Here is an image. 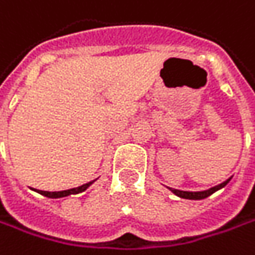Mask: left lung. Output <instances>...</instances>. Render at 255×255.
<instances>
[{
	"mask_svg": "<svg viewBox=\"0 0 255 255\" xmlns=\"http://www.w3.org/2000/svg\"><path fill=\"white\" fill-rule=\"evenodd\" d=\"M231 181V178L230 179H227V181H224L223 184L217 185V186H214V188H210V189H207V191H199V192H189V191H179V189H173V188H169L172 192L175 194V195H178V197L185 198V199H204V198L210 197L212 195L215 191H218V189H221L224 188L225 185L228 184Z\"/></svg>",
	"mask_w": 255,
	"mask_h": 255,
	"instance_id": "left-lung-1",
	"label": "left lung"
}]
</instances>
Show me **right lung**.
I'll return each mask as SVG.
<instances>
[{"label":"right lung","instance_id":"1","mask_svg":"<svg viewBox=\"0 0 255 255\" xmlns=\"http://www.w3.org/2000/svg\"><path fill=\"white\" fill-rule=\"evenodd\" d=\"M95 181H92V182H87V184L82 185V186H79V188H73V189H67V191H60V192H48V191H40V194L41 195H44V197L48 198H63V197H69V195H73V194H80V192H83L86 191L90 185L93 184Z\"/></svg>","mask_w":255,"mask_h":255}]
</instances>
